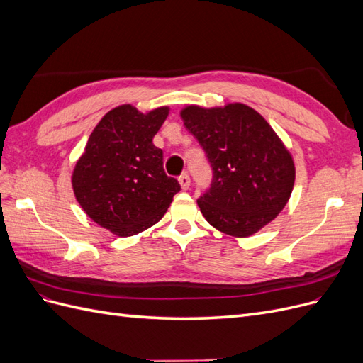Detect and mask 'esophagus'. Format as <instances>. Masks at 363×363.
<instances>
[{
	"instance_id": "1",
	"label": "esophagus",
	"mask_w": 363,
	"mask_h": 363,
	"mask_svg": "<svg viewBox=\"0 0 363 363\" xmlns=\"http://www.w3.org/2000/svg\"><path fill=\"white\" fill-rule=\"evenodd\" d=\"M179 183H180V186H182V189L183 191H186V189H189V186H191V179H189V175L188 174H182L180 177H179Z\"/></svg>"
}]
</instances>
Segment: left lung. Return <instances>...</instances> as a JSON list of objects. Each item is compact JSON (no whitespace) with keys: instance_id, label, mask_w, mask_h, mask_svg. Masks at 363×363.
Returning <instances> with one entry per match:
<instances>
[{"instance_id":"obj_1","label":"left lung","mask_w":363,"mask_h":363,"mask_svg":"<svg viewBox=\"0 0 363 363\" xmlns=\"http://www.w3.org/2000/svg\"><path fill=\"white\" fill-rule=\"evenodd\" d=\"M180 116L213 171L211 188L196 201L206 221L235 238L255 235L289 201L291 152L267 119L242 103L186 106Z\"/></svg>"}]
</instances>
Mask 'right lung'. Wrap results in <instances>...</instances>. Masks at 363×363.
<instances>
[{"mask_svg":"<svg viewBox=\"0 0 363 363\" xmlns=\"http://www.w3.org/2000/svg\"><path fill=\"white\" fill-rule=\"evenodd\" d=\"M169 107L148 113L131 104L107 112L72 171V189L86 215L116 236L138 235L159 223L180 191L152 144Z\"/></svg>","mask_w":363,"mask_h":363,"instance_id":"1","label":"right lung"}]
</instances>
